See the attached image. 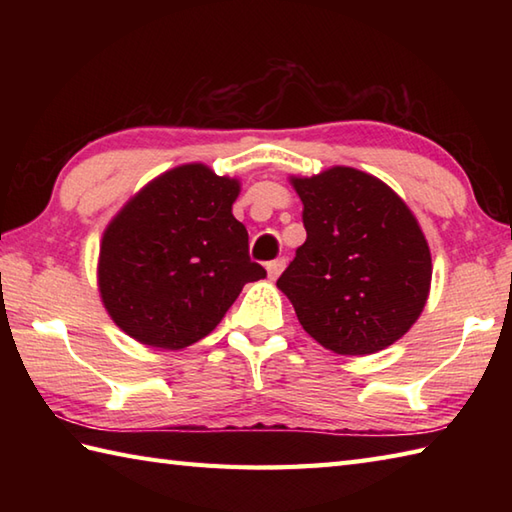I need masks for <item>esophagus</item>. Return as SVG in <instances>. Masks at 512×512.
<instances>
[{
  "label": "esophagus",
  "mask_w": 512,
  "mask_h": 512,
  "mask_svg": "<svg viewBox=\"0 0 512 512\" xmlns=\"http://www.w3.org/2000/svg\"><path fill=\"white\" fill-rule=\"evenodd\" d=\"M284 266H286V259H281V257H279V259H273V262H268V264H266L268 277H270V279H277L281 270H284Z\"/></svg>",
  "instance_id": "obj_1"
}]
</instances>
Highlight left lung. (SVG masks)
Masks as SVG:
<instances>
[{
    "instance_id": "left-lung-1",
    "label": "left lung",
    "mask_w": 512,
    "mask_h": 512,
    "mask_svg": "<svg viewBox=\"0 0 512 512\" xmlns=\"http://www.w3.org/2000/svg\"><path fill=\"white\" fill-rule=\"evenodd\" d=\"M303 242L277 279L314 341L347 356L385 350L427 303L431 253L416 217L385 182L352 167L292 178Z\"/></svg>"
}]
</instances>
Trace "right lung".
<instances>
[{
	"mask_svg": "<svg viewBox=\"0 0 512 512\" xmlns=\"http://www.w3.org/2000/svg\"><path fill=\"white\" fill-rule=\"evenodd\" d=\"M239 182L204 165L162 173L107 226L99 290L132 339L182 350L204 339L248 281L266 277L233 217Z\"/></svg>",
	"mask_w": 512,
	"mask_h": 512,
	"instance_id": "1",
	"label": "right lung"
}]
</instances>
